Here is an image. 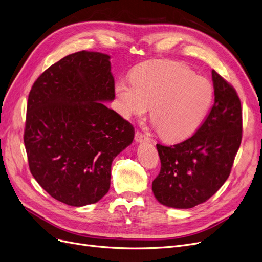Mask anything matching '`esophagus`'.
<instances>
[{
    "instance_id": "esophagus-1",
    "label": "esophagus",
    "mask_w": 262,
    "mask_h": 262,
    "mask_svg": "<svg viewBox=\"0 0 262 262\" xmlns=\"http://www.w3.org/2000/svg\"><path fill=\"white\" fill-rule=\"evenodd\" d=\"M135 139H136V141H138V142H148V141H150V138H149V136L147 134H144V133H141V132H137L136 134H135Z\"/></svg>"
}]
</instances>
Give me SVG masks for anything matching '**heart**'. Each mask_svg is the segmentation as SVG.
Instances as JSON below:
<instances>
[{
    "mask_svg": "<svg viewBox=\"0 0 262 262\" xmlns=\"http://www.w3.org/2000/svg\"><path fill=\"white\" fill-rule=\"evenodd\" d=\"M130 79L115 85L120 112L125 118L141 116L152 106L151 121L167 141H180L194 134L214 97L206 77L178 62H143L133 70Z\"/></svg>",
    "mask_w": 262,
    "mask_h": 262,
    "instance_id": "obj_1",
    "label": "heart"
}]
</instances>
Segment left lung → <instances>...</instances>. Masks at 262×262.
<instances>
[{"label": "left lung", "instance_id": "left-lung-1", "mask_svg": "<svg viewBox=\"0 0 262 262\" xmlns=\"http://www.w3.org/2000/svg\"><path fill=\"white\" fill-rule=\"evenodd\" d=\"M215 102L185 141L157 148L161 170L152 190L161 204L192 208L206 202L228 179L242 141V106L234 87L211 71Z\"/></svg>", "mask_w": 262, "mask_h": 262}]
</instances>
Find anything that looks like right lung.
Returning a JSON list of instances; mask_svg holds the SVG:
<instances>
[{"label": "right lung", "instance_id": "right-lung-1", "mask_svg": "<svg viewBox=\"0 0 262 262\" xmlns=\"http://www.w3.org/2000/svg\"><path fill=\"white\" fill-rule=\"evenodd\" d=\"M109 59L96 52L68 55L29 93V168L48 194L70 206L94 204L106 194L112 162L135 136L133 125L102 102L115 97Z\"/></svg>", "mask_w": 262, "mask_h": 262}]
</instances>
